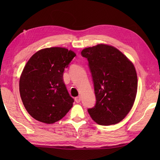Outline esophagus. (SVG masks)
Segmentation results:
<instances>
[{
    "instance_id": "34e87169",
    "label": "esophagus",
    "mask_w": 160,
    "mask_h": 160,
    "mask_svg": "<svg viewBox=\"0 0 160 160\" xmlns=\"http://www.w3.org/2000/svg\"><path fill=\"white\" fill-rule=\"evenodd\" d=\"M75 101H76L77 103H79L81 101V97L80 96H78L76 98H75Z\"/></svg>"
}]
</instances>
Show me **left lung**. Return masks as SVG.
<instances>
[{
  "label": "left lung",
  "mask_w": 160,
  "mask_h": 160,
  "mask_svg": "<svg viewBox=\"0 0 160 160\" xmlns=\"http://www.w3.org/2000/svg\"><path fill=\"white\" fill-rule=\"evenodd\" d=\"M92 76L96 102L88 108L91 118L100 125L119 123L134 104L138 89L135 67L113 46L100 44L84 49Z\"/></svg>",
  "instance_id": "left-lung-1"
}]
</instances>
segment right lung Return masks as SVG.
Instances as JSON below:
<instances>
[{
	"mask_svg": "<svg viewBox=\"0 0 160 160\" xmlns=\"http://www.w3.org/2000/svg\"><path fill=\"white\" fill-rule=\"evenodd\" d=\"M76 53L62 47H50L30 58L20 78V98L35 120L53 124L61 120L73 106L63 82V72Z\"/></svg>",
	"mask_w": 160,
	"mask_h": 160,
	"instance_id": "add662e5",
	"label": "right lung"
}]
</instances>
